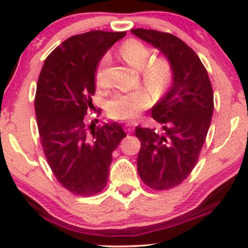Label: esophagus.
Listing matches in <instances>:
<instances>
[{"label":"esophagus","mask_w":248,"mask_h":248,"mask_svg":"<svg viewBox=\"0 0 248 248\" xmlns=\"http://www.w3.org/2000/svg\"><path fill=\"white\" fill-rule=\"evenodd\" d=\"M126 130H127V133H132L133 132V130H134V127L132 126V124H127V126H126Z\"/></svg>","instance_id":"obj_1"}]
</instances>
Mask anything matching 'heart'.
<instances>
[{
  "label": "heart",
  "instance_id": "heart-1",
  "mask_svg": "<svg viewBox=\"0 0 248 248\" xmlns=\"http://www.w3.org/2000/svg\"><path fill=\"white\" fill-rule=\"evenodd\" d=\"M121 55L130 66L142 70V80L156 94L166 92L172 80V67L164 58L152 61V50L138 39H128L121 46ZM108 57L104 56L95 71V81L98 86L106 87L108 78L106 64ZM153 104V96L144 88L118 93L108 102V114L118 120H133Z\"/></svg>",
  "mask_w": 248,
  "mask_h": 248
}]
</instances>
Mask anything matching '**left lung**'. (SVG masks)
Returning a JSON list of instances; mask_svg holds the SVG:
<instances>
[{
  "instance_id": "obj_1",
  "label": "left lung",
  "mask_w": 248,
  "mask_h": 248,
  "mask_svg": "<svg viewBox=\"0 0 248 248\" xmlns=\"http://www.w3.org/2000/svg\"><path fill=\"white\" fill-rule=\"evenodd\" d=\"M133 35L166 56L172 67L170 90L152 108L160 129L136 127L141 141L138 171L143 183L168 190L186 179L198 161L213 114V91L203 62L171 33L133 29Z\"/></svg>"
}]
</instances>
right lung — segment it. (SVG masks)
<instances>
[{
	"mask_svg": "<svg viewBox=\"0 0 248 248\" xmlns=\"http://www.w3.org/2000/svg\"><path fill=\"white\" fill-rule=\"evenodd\" d=\"M126 32L90 31L57 46L45 59L35 98L41 143L57 181L70 192L92 196L106 186L112 153L126 138L116 122L88 126L99 62Z\"/></svg>",
	"mask_w": 248,
	"mask_h": 248,
	"instance_id": "1",
	"label": "right lung"
}]
</instances>
